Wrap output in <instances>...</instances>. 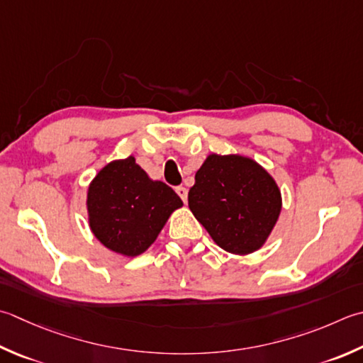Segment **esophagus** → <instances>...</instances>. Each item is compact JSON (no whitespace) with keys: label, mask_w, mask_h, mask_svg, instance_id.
I'll use <instances>...</instances> for the list:
<instances>
[{"label":"esophagus","mask_w":363,"mask_h":363,"mask_svg":"<svg viewBox=\"0 0 363 363\" xmlns=\"http://www.w3.org/2000/svg\"><path fill=\"white\" fill-rule=\"evenodd\" d=\"M176 194L181 196V200L186 203L187 201V189L186 187H182V186H179V187H176Z\"/></svg>","instance_id":"obj_1"}]
</instances>
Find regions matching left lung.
<instances>
[{
    "label": "left lung",
    "mask_w": 363,
    "mask_h": 363,
    "mask_svg": "<svg viewBox=\"0 0 363 363\" xmlns=\"http://www.w3.org/2000/svg\"><path fill=\"white\" fill-rule=\"evenodd\" d=\"M189 208L220 248L244 257L267 242L281 212V191L257 160L212 152L195 174Z\"/></svg>",
    "instance_id": "1"
}]
</instances>
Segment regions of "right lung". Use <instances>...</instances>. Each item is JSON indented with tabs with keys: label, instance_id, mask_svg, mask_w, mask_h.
Instances as JSON below:
<instances>
[{
	"label": "right lung",
	"instance_id": "1",
	"mask_svg": "<svg viewBox=\"0 0 363 363\" xmlns=\"http://www.w3.org/2000/svg\"><path fill=\"white\" fill-rule=\"evenodd\" d=\"M182 200L172 187L152 181L133 155L113 160L89 182L88 225L96 239L123 257L151 247Z\"/></svg>",
	"mask_w": 363,
	"mask_h": 363
}]
</instances>
